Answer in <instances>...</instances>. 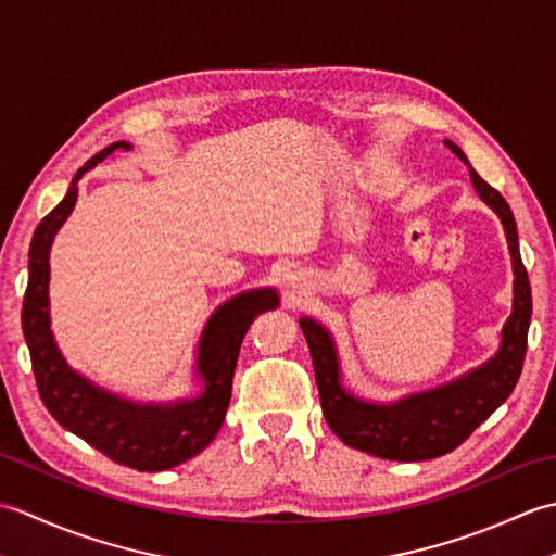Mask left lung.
Instances as JSON below:
<instances>
[{
  "label": "left lung",
  "mask_w": 556,
  "mask_h": 556,
  "mask_svg": "<svg viewBox=\"0 0 556 556\" xmlns=\"http://www.w3.org/2000/svg\"><path fill=\"white\" fill-rule=\"evenodd\" d=\"M444 146L460 162L468 164L464 150L456 143L444 140ZM470 181H473L478 195L502 219L514 265V308L502 327L500 351L488 363L460 375L454 382L428 389V392L404 396L394 404H372V401L353 396L341 384L332 334L313 317H301L325 420L341 442L361 448L365 454L389 460H428L454 452L480 422H485L509 399L518 377H521L533 299H530V281L521 251H518L516 219L500 191L482 181L473 167H470Z\"/></svg>",
  "instance_id": "obj_1"
}]
</instances>
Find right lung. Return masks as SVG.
<instances>
[{"mask_svg":"<svg viewBox=\"0 0 556 556\" xmlns=\"http://www.w3.org/2000/svg\"><path fill=\"white\" fill-rule=\"evenodd\" d=\"M128 148L131 146L119 140L83 164L62 203L38 224L28 251V289L23 296L21 323L35 382L52 418L116 464L157 473L193 458L215 440L231 401L241 341L260 313L277 308L279 296L275 289L243 291L210 315L195 358V375L203 382V392L193 399L136 404L71 370L50 329V248L54 233L76 205L80 176L114 150Z\"/></svg>","mask_w":556,"mask_h":556,"instance_id":"1","label":"right lung"}]
</instances>
